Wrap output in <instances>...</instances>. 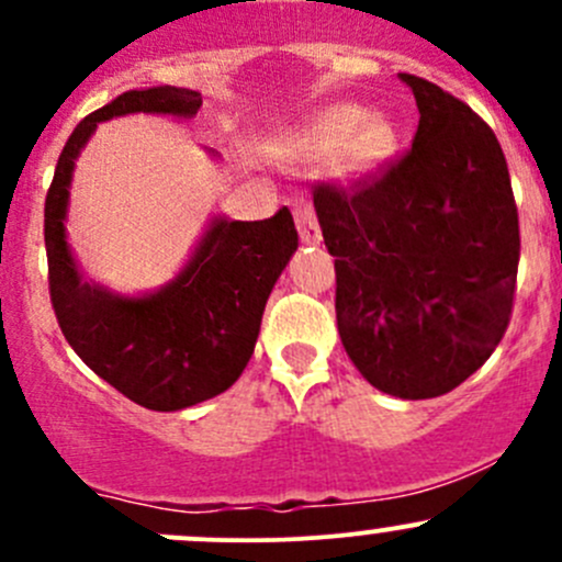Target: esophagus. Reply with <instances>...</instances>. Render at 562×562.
Listing matches in <instances>:
<instances>
[{
  "mask_svg": "<svg viewBox=\"0 0 562 562\" xmlns=\"http://www.w3.org/2000/svg\"><path fill=\"white\" fill-rule=\"evenodd\" d=\"M293 217H296V228L304 245H317L321 241V225H317L315 206L310 198H296V203H293Z\"/></svg>",
  "mask_w": 562,
  "mask_h": 562,
  "instance_id": "34e87169",
  "label": "esophagus"
}]
</instances>
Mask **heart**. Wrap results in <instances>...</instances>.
Listing matches in <instances>:
<instances>
[{
  "mask_svg": "<svg viewBox=\"0 0 562 562\" xmlns=\"http://www.w3.org/2000/svg\"><path fill=\"white\" fill-rule=\"evenodd\" d=\"M394 151V124L353 103L321 111L288 144V155L302 162H323L337 155V173L350 181L375 176Z\"/></svg>",
  "mask_w": 562,
  "mask_h": 562,
  "instance_id": "heart-1",
  "label": "heart"
}]
</instances>
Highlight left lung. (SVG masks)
<instances>
[{"label": "left lung", "instance_id": "8db88e82", "mask_svg": "<svg viewBox=\"0 0 562 562\" xmlns=\"http://www.w3.org/2000/svg\"><path fill=\"white\" fill-rule=\"evenodd\" d=\"M413 146L350 190L315 184L337 271V328L356 370L400 400L468 381L512 321L519 217L490 124L438 83L400 72Z\"/></svg>", "mask_w": 562, "mask_h": 562}]
</instances>
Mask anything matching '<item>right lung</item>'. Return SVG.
Returning <instances> with one entry per match:
<instances>
[{
	"instance_id": "add662e5",
	"label": "right lung",
	"mask_w": 562,
	"mask_h": 562,
	"mask_svg": "<svg viewBox=\"0 0 562 562\" xmlns=\"http://www.w3.org/2000/svg\"><path fill=\"white\" fill-rule=\"evenodd\" d=\"M201 103V94L179 87L119 94L72 130L45 195L48 288L61 334L89 370L149 411H181L239 381L266 299L299 247L296 225L282 206L255 223L214 217L179 277L146 296H119L83 280L65 234L76 157L105 119H190Z\"/></svg>"
}]
</instances>
